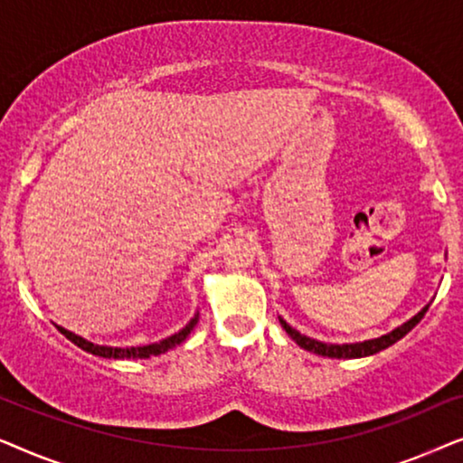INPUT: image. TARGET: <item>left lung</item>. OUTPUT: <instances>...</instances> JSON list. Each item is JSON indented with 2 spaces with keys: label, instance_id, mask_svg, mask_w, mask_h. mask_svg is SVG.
<instances>
[{
  "label": "left lung",
  "instance_id": "left-lung-1",
  "mask_svg": "<svg viewBox=\"0 0 463 463\" xmlns=\"http://www.w3.org/2000/svg\"><path fill=\"white\" fill-rule=\"evenodd\" d=\"M428 307H430V306L423 307L420 314L413 316V318H411L409 322H404L402 326L394 328V331H392V333L382 335V337H377V339L363 341V344H344V345H337V344H322V341L309 339V337H306V335L297 333L295 328H290L284 320H280V322H282L284 331H287V333L290 335V339L297 341V344H299V345L303 347V350L318 354V356H328V358H363V356H371V354L382 352V350H385V347H390L392 344H396L398 339H402L404 335H407V333L411 331V328H413V326L417 325V322H420V320L423 318V316H426Z\"/></svg>",
  "mask_w": 463,
  "mask_h": 463
}]
</instances>
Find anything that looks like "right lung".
Masks as SVG:
<instances>
[{"label":"right lung","mask_w":463,"mask_h":463,"mask_svg":"<svg viewBox=\"0 0 463 463\" xmlns=\"http://www.w3.org/2000/svg\"><path fill=\"white\" fill-rule=\"evenodd\" d=\"M195 322L198 318H194L189 325L179 331L173 337L160 341V344H151V345H143V347H107V345H97V344H90V341L78 337V335L65 331V328L59 326V331L65 335L69 341H73L75 345L81 347V350L94 354V356H103V358H149V356H157V354H164L168 350H173L175 345H179L181 341H185V337L189 333H192V328L195 326Z\"/></svg>","instance_id":"right-lung-1"}]
</instances>
